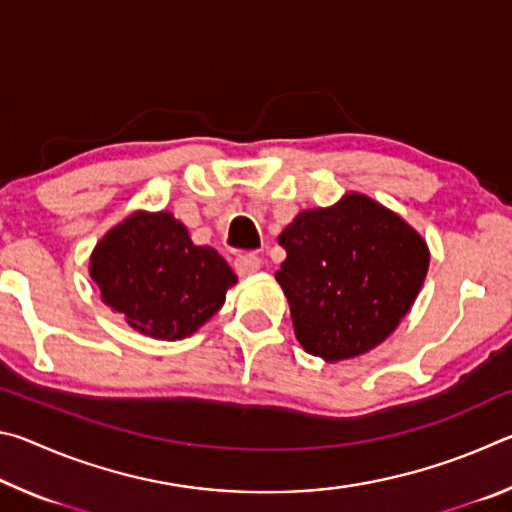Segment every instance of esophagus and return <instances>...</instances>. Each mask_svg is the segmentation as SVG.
Returning <instances> with one entry per match:
<instances>
[{"instance_id": "1", "label": "esophagus", "mask_w": 512, "mask_h": 512, "mask_svg": "<svg viewBox=\"0 0 512 512\" xmlns=\"http://www.w3.org/2000/svg\"><path fill=\"white\" fill-rule=\"evenodd\" d=\"M259 266H262V259L255 255H241L235 259V271L239 275H253L259 271Z\"/></svg>"}]
</instances>
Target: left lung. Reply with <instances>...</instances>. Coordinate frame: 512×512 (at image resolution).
I'll use <instances>...</instances> for the list:
<instances>
[{
    "label": "left lung",
    "instance_id": "obj_1",
    "mask_svg": "<svg viewBox=\"0 0 512 512\" xmlns=\"http://www.w3.org/2000/svg\"><path fill=\"white\" fill-rule=\"evenodd\" d=\"M275 280L287 293L302 348L325 361L386 339L418 298L429 250L409 223L361 194L300 212L280 237Z\"/></svg>",
    "mask_w": 512,
    "mask_h": 512
}]
</instances>
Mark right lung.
<instances>
[{"instance_id": "obj_1", "label": "right lung", "mask_w": 512, "mask_h": 512, "mask_svg": "<svg viewBox=\"0 0 512 512\" xmlns=\"http://www.w3.org/2000/svg\"><path fill=\"white\" fill-rule=\"evenodd\" d=\"M90 275L101 298L153 339L194 334L221 309L237 275L210 246H194L169 212H135L94 248Z\"/></svg>"}]
</instances>
